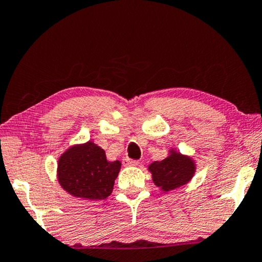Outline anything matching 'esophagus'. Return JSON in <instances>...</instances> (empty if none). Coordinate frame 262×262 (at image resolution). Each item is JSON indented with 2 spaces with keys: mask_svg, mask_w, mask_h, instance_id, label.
<instances>
[{
  "mask_svg": "<svg viewBox=\"0 0 262 262\" xmlns=\"http://www.w3.org/2000/svg\"><path fill=\"white\" fill-rule=\"evenodd\" d=\"M123 166L124 167H130V166H139V161H137V160H131V159H123Z\"/></svg>",
  "mask_w": 262,
  "mask_h": 262,
  "instance_id": "esophagus-1",
  "label": "esophagus"
}]
</instances>
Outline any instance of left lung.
I'll return each instance as SVG.
<instances>
[{"mask_svg": "<svg viewBox=\"0 0 262 262\" xmlns=\"http://www.w3.org/2000/svg\"><path fill=\"white\" fill-rule=\"evenodd\" d=\"M147 169L152 173L154 184L162 192H169L189 184L195 175L196 162L191 155L171 147L166 159L154 161Z\"/></svg>", "mask_w": 262, "mask_h": 262, "instance_id": "8db88e82", "label": "left lung"}]
</instances>
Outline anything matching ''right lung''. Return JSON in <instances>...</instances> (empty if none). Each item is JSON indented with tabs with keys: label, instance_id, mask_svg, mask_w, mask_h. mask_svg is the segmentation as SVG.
<instances>
[{
	"label": "right lung",
	"instance_id": "obj_1",
	"mask_svg": "<svg viewBox=\"0 0 262 262\" xmlns=\"http://www.w3.org/2000/svg\"><path fill=\"white\" fill-rule=\"evenodd\" d=\"M121 161H109L92 140L71 145L59 155L57 181L64 191L82 200H102L112 194Z\"/></svg>",
	"mask_w": 262,
	"mask_h": 262
}]
</instances>
